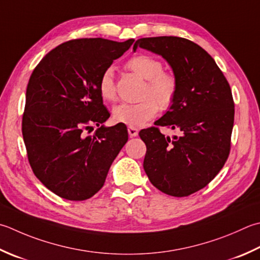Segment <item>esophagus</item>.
I'll list each match as a JSON object with an SVG mask.
<instances>
[{"label": "esophagus", "mask_w": 260, "mask_h": 260, "mask_svg": "<svg viewBox=\"0 0 260 260\" xmlns=\"http://www.w3.org/2000/svg\"><path fill=\"white\" fill-rule=\"evenodd\" d=\"M127 131H128V134L131 137H135L139 135V129H137L134 126H128V129Z\"/></svg>", "instance_id": "34e87169"}]
</instances>
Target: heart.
<instances>
[{"label":"heart","instance_id":"b5f03b06","mask_svg":"<svg viewBox=\"0 0 260 260\" xmlns=\"http://www.w3.org/2000/svg\"><path fill=\"white\" fill-rule=\"evenodd\" d=\"M126 68L140 78L146 80L143 90V100L136 104L123 103L113 109V118L116 123L129 126H142L156 115L159 107L168 109L176 98L178 82L176 76L164 71L160 59L151 55H136L128 59ZM99 93L101 98L113 101L116 98L114 72L107 69L99 80Z\"/></svg>","mask_w":260,"mask_h":260}]
</instances>
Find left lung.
Segmentation results:
<instances>
[{
    "label": "left lung",
    "instance_id": "8db88e82",
    "mask_svg": "<svg viewBox=\"0 0 260 260\" xmlns=\"http://www.w3.org/2000/svg\"><path fill=\"white\" fill-rule=\"evenodd\" d=\"M137 47L162 56L178 82L174 103L156 127L140 132L146 145L145 174L167 195H191L214 179L230 153L235 120L230 85L212 56L190 40L141 38L134 52ZM160 125L176 129L180 136L165 137Z\"/></svg>",
    "mask_w": 260,
    "mask_h": 260
}]
</instances>
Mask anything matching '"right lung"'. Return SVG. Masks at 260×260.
<instances>
[{"label": "right lung", "mask_w": 260, "mask_h": 260, "mask_svg": "<svg viewBox=\"0 0 260 260\" xmlns=\"http://www.w3.org/2000/svg\"><path fill=\"white\" fill-rule=\"evenodd\" d=\"M133 43L70 40L50 50L30 76L22 117L28 160L36 177L59 197L84 201L98 192L128 140L124 124L104 126L110 114L98 84ZM93 124L100 128L86 136Z\"/></svg>", "instance_id": "add662e5"}]
</instances>
